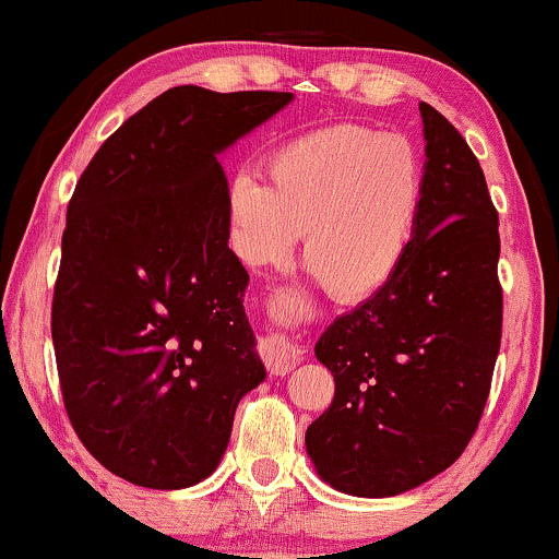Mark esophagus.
I'll return each instance as SVG.
<instances>
[{"mask_svg":"<svg viewBox=\"0 0 559 559\" xmlns=\"http://www.w3.org/2000/svg\"><path fill=\"white\" fill-rule=\"evenodd\" d=\"M259 353L261 358H264L269 373H277V377H285V373L304 358L300 345L290 343V340L282 337L277 332H269L259 340Z\"/></svg>","mask_w":559,"mask_h":559,"instance_id":"1","label":"esophagus"}]
</instances>
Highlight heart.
<instances>
[{
  "label": "heart",
  "mask_w": 559,
  "mask_h": 559,
  "mask_svg": "<svg viewBox=\"0 0 559 559\" xmlns=\"http://www.w3.org/2000/svg\"><path fill=\"white\" fill-rule=\"evenodd\" d=\"M266 182L238 173L225 190L227 242L248 266L300 259L340 304L382 293L403 272L421 225L424 164L405 138L330 124L269 154Z\"/></svg>",
  "instance_id": "obj_1"
}]
</instances>
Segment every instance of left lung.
<instances>
[{"instance_id":"left-lung-1","label":"left lung","mask_w":559,"mask_h":559,"mask_svg":"<svg viewBox=\"0 0 559 559\" xmlns=\"http://www.w3.org/2000/svg\"><path fill=\"white\" fill-rule=\"evenodd\" d=\"M421 117L426 201L408 261L317 343L334 400L306 450L326 484L356 497L400 495L450 468L476 435L500 353V216L455 124L426 102Z\"/></svg>"}]
</instances>
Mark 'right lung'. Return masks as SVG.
<instances>
[{
    "label": "right lung",
    "mask_w": 559,
    "mask_h": 559,
    "mask_svg": "<svg viewBox=\"0 0 559 559\" xmlns=\"http://www.w3.org/2000/svg\"><path fill=\"white\" fill-rule=\"evenodd\" d=\"M290 102L164 91L102 143L68 203L51 300L64 411L83 448L138 487L212 474L240 397L266 377L216 154Z\"/></svg>",
    "instance_id": "obj_1"
}]
</instances>
